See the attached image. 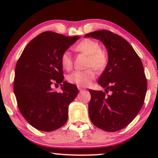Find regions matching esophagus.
Listing matches in <instances>:
<instances>
[{
    "mask_svg": "<svg viewBox=\"0 0 158 158\" xmlns=\"http://www.w3.org/2000/svg\"><path fill=\"white\" fill-rule=\"evenodd\" d=\"M78 89H79V91H81V90H84L85 88H83L82 87H78Z\"/></svg>",
    "mask_w": 158,
    "mask_h": 158,
    "instance_id": "34e87169",
    "label": "esophagus"
}]
</instances>
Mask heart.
<instances>
[{"label": "heart", "mask_w": 158, "mask_h": 158, "mask_svg": "<svg viewBox=\"0 0 158 158\" xmlns=\"http://www.w3.org/2000/svg\"><path fill=\"white\" fill-rule=\"evenodd\" d=\"M74 49L78 52H84L88 55L86 66L90 68L85 70H77L70 73L67 78L68 81L79 87H87L96 77V72L94 69H95L97 71L104 70L108 63V58L106 54L101 50L99 43L91 39L82 40L76 45ZM60 61L61 66L65 70L69 71L73 68V59L68 51H65L61 54Z\"/></svg>", "instance_id": "obj_1"}]
</instances>
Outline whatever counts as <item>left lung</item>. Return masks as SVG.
<instances>
[{"instance_id":"left-lung-1","label":"left lung","mask_w":158,"mask_h":158,"mask_svg":"<svg viewBox=\"0 0 158 158\" xmlns=\"http://www.w3.org/2000/svg\"><path fill=\"white\" fill-rule=\"evenodd\" d=\"M85 37L100 40L108 53V64L98 80L106 92L89 90L90 119L104 131H119L135 118L144 103L147 79L143 63L131 45L117 34L102 30Z\"/></svg>"}]
</instances>
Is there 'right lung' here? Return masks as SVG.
<instances>
[{"mask_svg":"<svg viewBox=\"0 0 158 158\" xmlns=\"http://www.w3.org/2000/svg\"><path fill=\"white\" fill-rule=\"evenodd\" d=\"M79 39L41 32L27 45L18 60L14 79L17 104L23 118L36 129L52 131L68 120V106L79 90L64 81L60 58ZM61 83L62 92L52 91V84Z\"/></svg>","mask_w":158,"mask_h":158,"instance_id":"1","label":"right lung"}]
</instances>
